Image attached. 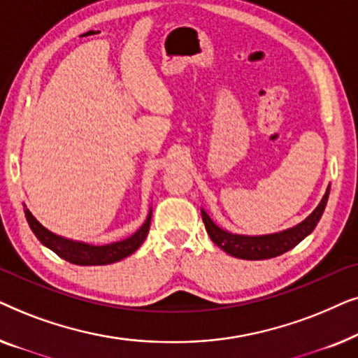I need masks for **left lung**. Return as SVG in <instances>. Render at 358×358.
I'll return each mask as SVG.
<instances>
[{"mask_svg":"<svg viewBox=\"0 0 358 358\" xmlns=\"http://www.w3.org/2000/svg\"><path fill=\"white\" fill-rule=\"evenodd\" d=\"M329 190L331 185H327L326 194L322 195L320 205H317L303 222L295 224V227L282 229V231L277 233L256 234V236H251V234L229 233L227 229L220 228L203 208L202 220L210 239H212L218 248H222L224 252H228L229 256L246 259V261H261V259L277 257L283 252L290 251V249L295 248L298 243H301L308 234L313 233V229L316 228L317 222H320L322 213H324L327 199H329Z\"/></svg>","mask_w":358,"mask_h":358,"instance_id":"left-lung-1","label":"left lung"}]
</instances>
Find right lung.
Masks as SVG:
<instances>
[{
    "instance_id": "right-lung-1",
    "label": "right lung",
    "mask_w": 358,
    "mask_h": 358,
    "mask_svg": "<svg viewBox=\"0 0 358 358\" xmlns=\"http://www.w3.org/2000/svg\"><path fill=\"white\" fill-rule=\"evenodd\" d=\"M151 213H153V210L150 208L145 223L131 236L122 239V241L96 246V244L75 241V239L60 236V234L50 231L24 205V215H26L29 227H31L32 233L36 234L38 241L55 252L57 256L71 264H76V266H107V264L119 262L122 259L129 257L143 244L146 236H148Z\"/></svg>"
}]
</instances>
